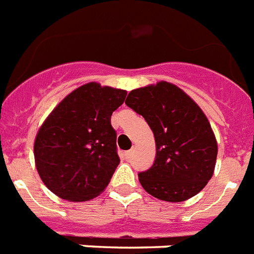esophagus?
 Instances as JSON below:
<instances>
[{"mask_svg": "<svg viewBox=\"0 0 254 254\" xmlns=\"http://www.w3.org/2000/svg\"><path fill=\"white\" fill-rule=\"evenodd\" d=\"M131 156H132V151H126L125 152V157L127 160L128 159H131Z\"/></svg>", "mask_w": 254, "mask_h": 254, "instance_id": "34e87169", "label": "esophagus"}]
</instances>
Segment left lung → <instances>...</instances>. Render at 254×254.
Listing matches in <instances>:
<instances>
[{
	"instance_id": "1",
	"label": "left lung",
	"mask_w": 254,
	"mask_h": 254,
	"mask_svg": "<svg viewBox=\"0 0 254 254\" xmlns=\"http://www.w3.org/2000/svg\"><path fill=\"white\" fill-rule=\"evenodd\" d=\"M126 105L143 115L156 141V160L139 174L148 194L166 202L196 195L215 170L218 143L198 103L168 81L133 89Z\"/></svg>"
}]
</instances>
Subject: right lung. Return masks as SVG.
<instances>
[{"instance_id":"add662e5","label":"right lung","mask_w":254,"mask_h":254,"mask_svg":"<svg viewBox=\"0 0 254 254\" xmlns=\"http://www.w3.org/2000/svg\"><path fill=\"white\" fill-rule=\"evenodd\" d=\"M123 89L88 82L66 95L38 129L34 141L40 180L62 199L85 202L106 189L119 165L111 115Z\"/></svg>"}]
</instances>
